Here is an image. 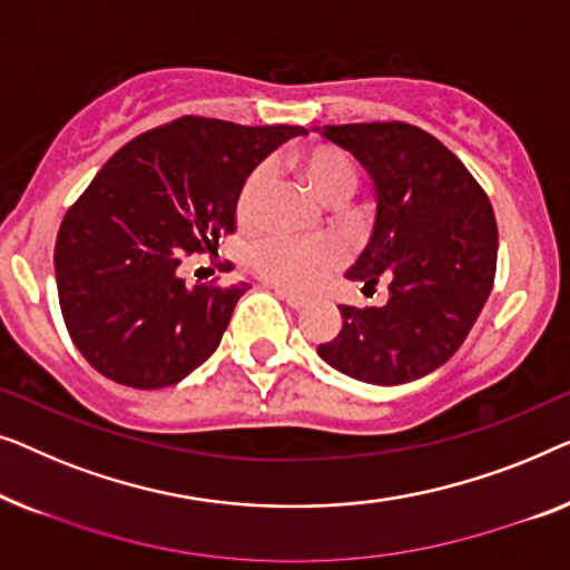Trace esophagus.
<instances>
[{"label": "esophagus", "mask_w": 570, "mask_h": 570, "mask_svg": "<svg viewBox=\"0 0 570 570\" xmlns=\"http://www.w3.org/2000/svg\"><path fill=\"white\" fill-rule=\"evenodd\" d=\"M276 294L282 296V299L288 304V307L292 309H302V307H307L309 304V299L307 296H302V294H294V292H288V288H276Z\"/></svg>", "instance_id": "obj_1"}]
</instances>
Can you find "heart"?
I'll return each instance as SVG.
<instances>
[{
    "mask_svg": "<svg viewBox=\"0 0 570 570\" xmlns=\"http://www.w3.org/2000/svg\"><path fill=\"white\" fill-rule=\"evenodd\" d=\"M302 167L312 186L317 188V194L325 196L327 202L354 194L358 180L354 159L333 144L309 147L302 155ZM271 178H274V167L266 163L255 167L239 190L237 216L247 227L258 219L261 196L268 188ZM343 258H346V250L335 239H299L286 235L263 237L247 253V263H250L255 276H261L268 284L296 288V292L317 286L341 266Z\"/></svg>",
    "mask_w": 570,
    "mask_h": 570,
    "instance_id": "obj_1",
    "label": "heart"
}]
</instances>
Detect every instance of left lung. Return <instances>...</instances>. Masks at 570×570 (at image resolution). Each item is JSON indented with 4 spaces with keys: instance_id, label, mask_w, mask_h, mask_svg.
I'll return each instance as SVG.
<instances>
[{
    "instance_id": "obj_1",
    "label": "left lung",
    "mask_w": 570,
    "mask_h": 570,
    "mask_svg": "<svg viewBox=\"0 0 570 570\" xmlns=\"http://www.w3.org/2000/svg\"><path fill=\"white\" fill-rule=\"evenodd\" d=\"M372 178V237L346 271L364 292L387 284L382 307L343 304V327L317 354L366 384L415 382L446 364L491 296L499 227L485 190L442 141L411 124L315 128Z\"/></svg>"
}]
</instances>
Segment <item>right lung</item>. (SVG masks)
Segmentation results:
<instances>
[{"mask_svg": "<svg viewBox=\"0 0 570 570\" xmlns=\"http://www.w3.org/2000/svg\"><path fill=\"white\" fill-rule=\"evenodd\" d=\"M302 126L183 116L102 165L56 237L63 323L102 376L136 390L178 384L219 346L247 284L186 286V255L235 232L247 175Z\"/></svg>", "mask_w": 570, "mask_h": 570, "instance_id": "obj_1", "label": "right lung"}]
</instances>
